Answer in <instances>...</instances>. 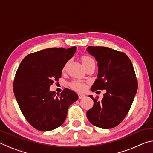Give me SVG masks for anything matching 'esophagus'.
I'll use <instances>...</instances> for the list:
<instances>
[{
	"mask_svg": "<svg viewBox=\"0 0 153 153\" xmlns=\"http://www.w3.org/2000/svg\"><path fill=\"white\" fill-rule=\"evenodd\" d=\"M78 97H79V99H82V98H84L85 97H86V96L83 94H81V93H79V94H78Z\"/></svg>",
	"mask_w": 153,
	"mask_h": 153,
	"instance_id": "1",
	"label": "esophagus"
}]
</instances>
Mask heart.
<instances>
[{"instance_id":"1","label":"heart","mask_w":153,"mask_h":153,"mask_svg":"<svg viewBox=\"0 0 153 153\" xmlns=\"http://www.w3.org/2000/svg\"><path fill=\"white\" fill-rule=\"evenodd\" d=\"M81 61L82 63L83 64V65L85 67V68L89 65L90 64H91L92 63H94L95 62L94 61V59H92L90 56H87V55H84L81 57ZM67 65H68V63H67L64 65V66L63 67V71H65L66 70ZM70 86L71 88H73L74 90H76V91H79V92H82L86 89V83L84 82H81V81H73L71 82L70 84Z\"/></svg>"}]
</instances>
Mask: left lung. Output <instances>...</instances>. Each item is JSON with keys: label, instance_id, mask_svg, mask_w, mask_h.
<instances>
[{"label": "left lung", "instance_id": "left-lung-1", "mask_svg": "<svg viewBox=\"0 0 153 153\" xmlns=\"http://www.w3.org/2000/svg\"><path fill=\"white\" fill-rule=\"evenodd\" d=\"M87 51L98 62V74L92 92L106 90L102 100L89 97L94 101L86 115L92 125L103 129L118 126L132 105L138 89L135 71L125 53L104 46H92ZM98 92V91H97Z\"/></svg>", "mask_w": 153, "mask_h": 153}]
</instances>
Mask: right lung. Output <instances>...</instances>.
Instances as JSON below:
<instances>
[{
    "label": "right lung",
    "instance_id": "obj_1",
    "mask_svg": "<svg viewBox=\"0 0 153 153\" xmlns=\"http://www.w3.org/2000/svg\"><path fill=\"white\" fill-rule=\"evenodd\" d=\"M76 46L51 48L30 54L23 59L15 74L13 92L23 115L40 131L57 128L65 120L67 110L78 95L65 88L56 96L49 88L61 77L65 64Z\"/></svg>",
    "mask_w": 153,
    "mask_h": 153
}]
</instances>
